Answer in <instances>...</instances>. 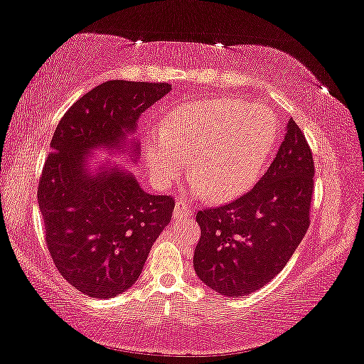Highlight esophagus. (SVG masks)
I'll use <instances>...</instances> for the list:
<instances>
[{
	"instance_id": "1",
	"label": "esophagus",
	"mask_w": 364,
	"mask_h": 364,
	"mask_svg": "<svg viewBox=\"0 0 364 364\" xmlns=\"http://www.w3.org/2000/svg\"><path fill=\"white\" fill-rule=\"evenodd\" d=\"M191 215H193V208H191L184 200H178L175 205V210H173V220L188 218V217H191Z\"/></svg>"
}]
</instances>
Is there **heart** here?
Wrapping results in <instances>:
<instances>
[{
	"instance_id": "heart-1",
	"label": "heart",
	"mask_w": 364,
	"mask_h": 364,
	"mask_svg": "<svg viewBox=\"0 0 364 364\" xmlns=\"http://www.w3.org/2000/svg\"><path fill=\"white\" fill-rule=\"evenodd\" d=\"M278 134L268 107L237 97L178 107L160 132L146 141V162L159 186L181 176L193 159L196 196L228 200L257 180Z\"/></svg>"
}]
</instances>
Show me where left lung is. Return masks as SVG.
<instances>
[{
  "label": "left lung",
  "mask_w": 364,
  "mask_h": 364,
  "mask_svg": "<svg viewBox=\"0 0 364 364\" xmlns=\"http://www.w3.org/2000/svg\"><path fill=\"white\" fill-rule=\"evenodd\" d=\"M315 164L292 119L278 154L249 193L196 215L194 269L226 297H245L279 274L310 226Z\"/></svg>",
  "instance_id": "1"
}]
</instances>
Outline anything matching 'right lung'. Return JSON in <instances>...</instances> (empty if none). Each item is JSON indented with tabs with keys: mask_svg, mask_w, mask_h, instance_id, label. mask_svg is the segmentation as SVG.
I'll return each instance as SVG.
<instances>
[{
	"mask_svg": "<svg viewBox=\"0 0 364 364\" xmlns=\"http://www.w3.org/2000/svg\"><path fill=\"white\" fill-rule=\"evenodd\" d=\"M170 90L110 80L80 97L53 134L38 184L46 245L63 278L90 297L112 299L136 282L175 200L144 193L117 164L91 170L88 154L104 147L138 159L139 141L130 134Z\"/></svg>",
	"mask_w": 364,
	"mask_h": 364,
	"instance_id": "1",
	"label": "right lung"
}]
</instances>
